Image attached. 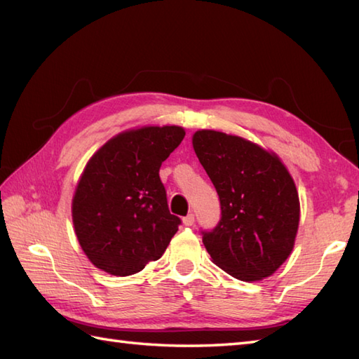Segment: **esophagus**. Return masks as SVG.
Listing matches in <instances>:
<instances>
[{
	"label": "esophagus",
	"instance_id": "1",
	"mask_svg": "<svg viewBox=\"0 0 359 359\" xmlns=\"http://www.w3.org/2000/svg\"><path fill=\"white\" fill-rule=\"evenodd\" d=\"M182 220H184L185 226H191V225H194V215H193V212H189V215L185 216Z\"/></svg>",
	"mask_w": 359,
	"mask_h": 359
}]
</instances>
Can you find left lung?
<instances>
[{
  "instance_id": "1",
  "label": "left lung",
  "mask_w": 359,
  "mask_h": 359,
  "mask_svg": "<svg viewBox=\"0 0 359 359\" xmlns=\"http://www.w3.org/2000/svg\"><path fill=\"white\" fill-rule=\"evenodd\" d=\"M215 185L220 220L202 231L212 262L233 278L261 280L285 262L299 225V196L284 163L259 144L219 131L193 135Z\"/></svg>"
}]
</instances>
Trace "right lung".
I'll return each instance as SVG.
<instances>
[{"instance_id":"right-lung-1","label":"right lung","mask_w":359,"mask_h":359,"mask_svg":"<svg viewBox=\"0 0 359 359\" xmlns=\"http://www.w3.org/2000/svg\"><path fill=\"white\" fill-rule=\"evenodd\" d=\"M184 137L180 126H143L112 137L90 157L75 189L72 220L97 269L129 276L165 253L182 222L168 210L158 170Z\"/></svg>"}]
</instances>
